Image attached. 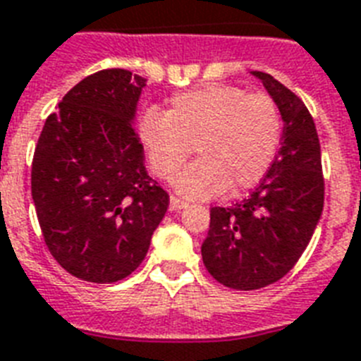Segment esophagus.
Here are the masks:
<instances>
[{"label":"esophagus","instance_id":"34e87169","mask_svg":"<svg viewBox=\"0 0 361 361\" xmlns=\"http://www.w3.org/2000/svg\"><path fill=\"white\" fill-rule=\"evenodd\" d=\"M187 207V202L185 200H180L178 196H171V209L172 211H180Z\"/></svg>","mask_w":361,"mask_h":361}]
</instances>
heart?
I'll list each match as a JSON object with an SVG mask.
<instances>
[{"mask_svg":"<svg viewBox=\"0 0 361 361\" xmlns=\"http://www.w3.org/2000/svg\"><path fill=\"white\" fill-rule=\"evenodd\" d=\"M139 139L150 169L172 180L192 154L176 187L192 198L235 195L265 178L280 148L282 114L269 94L231 85H206L174 96L165 114L146 111Z\"/></svg>","mask_w":361,"mask_h":361,"instance_id":"heart-1","label":"heart"}]
</instances>
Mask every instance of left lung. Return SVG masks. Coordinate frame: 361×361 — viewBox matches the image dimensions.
I'll use <instances>...</instances> for the list:
<instances>
[{
	"mask_svg": "<svg viewBox=\"0 0 361 361\" xmlns=\"http://www.w3.org/2000/svg\"><path fill=\"white\" fill-rule=\"evenodd\" d=\"M252 74L262 79L282 114V146L245 200L211 207L209 231L202 243L207 272L239 291L271 286L297 265L324 204L321 145L312 114L271 74Z\"/></svg>",
	"mask_w": 361,
	"mask_h": 361,
	"instance_id": "obj_1",
	"label": "left lung"
}]
</instances>
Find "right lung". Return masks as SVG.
Here are the masks:
<instances>
[{"label":"right lung","mask_w":361,"mask_h":361,"mask_svg":"<svg viewBox=\"0 0 361 361\" xmlns=\"http://www.w3.org/2000/svg\"><path fill=\"white\" fill-rule=\"evenodd\" d=\"M145 87L124 68L85 78L46 118L35 148L31 195L44 243L85 282L130 276L169 209L131 122Z\"/></svg>","instance_id":"add662e5"}]
</instances>
